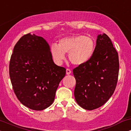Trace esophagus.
<instances>
[{
    "label": "esophagus",
    "instance_id": "esophagus-1",
    "mask_svg": "<svg viewBox=\"0 0 131 131\" xmlns=\"http://www.w3.org/2000/svg\"><path fill=\"white\" fill-rule=\"evenodd\" d=\"M66 73H67V75L70 74L71 73V71L70 69H67V70H66Z\"/></svg>",
    "mask_w": 131,
    "mask_h": 131
}]
</instances>
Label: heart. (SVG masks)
<instances>
[{
  "label": "heart",
  "instance_id": "b5f03b06",
  "mask_svg": "<svg viewBox=\"0 0 131 131\" xmlns=\"http://www.w3.org/2000/svg\"><path fill=\"white\" fill-rule=\"evenodd\" d=\"M94 42L91 37L76 35L65 37L59 40L58 44L52 43L50 53L53 60L61 64L65 59V53H68L70 62L76 66L86 63L92 57Z\"/></svg>",
  "mask_w": 131,
  "mask_h": 131
}]
</instances>
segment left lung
<instances>
[{
	"label": "left lung",
	"mask_w": 131,
	"mask_h": 131,
	"mask_svg": "<svg viewBox=\"0 0 131 131\" xmlns=\"http://www.w3.org/2000/svg\"><path fill=\"white\" fill-rule=\"evenodd\" d=\"M119 67L118 52L111 39L105 33L99 34L91 59L73 70L78 104L88 110L104 105L115 90Z\"/></svg>",
	"instance_id": "left-lung-1"
}]
</instances>
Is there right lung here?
Here are the masks:
<instances>
[{"instance_id":"obj_1","label":"right lung","mask_w":131,"mask_h":131,"mask_svg":"<svg viewBox=\"0 0 131 131\" xmlns=\"http://www.w3.org/2000/svg\"><path fill=\"white\" fill-rule=\"evenodd\" d=\"M12 84L19 102L33 110L52 104L66 69L54 63L49 43L29 33L19 39L9 64Z\"/></svg>"}]
</instances>
